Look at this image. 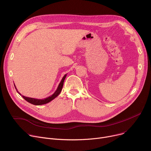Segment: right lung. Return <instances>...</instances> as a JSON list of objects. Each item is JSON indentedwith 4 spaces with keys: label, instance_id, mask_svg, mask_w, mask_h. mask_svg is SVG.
<instances>
[{
    "label": "right lung",
    "instance_id": "add662e5",
    "mask_svg": "<svg viewBox=\"0 0 151 151\" xmlns=\"http://www.w3.org/2000/svg\"><path fill=\"white\" fill-rule=\"evenodd\" d=\"M66 76H67V74H66L65 75H64V76L63 77V78H62L61 82H60V83H59V85H58V87H57L56 91L54 92V93L52 95H51V96H49L48 97H47V98L44 99H34V98H31V97H25V96H22V95H21V94L17 91V88H16V87H15V84H14V86H15V89H16L17 93H18L19 95H21V96H22L27 101H28L29 103H31V104H34V105H42V104H47V103L50 102L51 101H52V100H54L55 97H57L60 94V93H61V90H62V88H63V83H64V79H65Z\"/></svg>",
    "mask_w": 151,
    "mask_h": 151
}]
</instances>
